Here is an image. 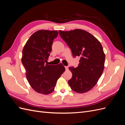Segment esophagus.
<instances>
[{
    "label": "esophagus",
    "instance_id": "34e87169",
    "mask_svg": "<svg viewBox=\"0 0 125 125\" xmlns=\"http://www.w3.org/2000/svg\"><path fill=\"white\" fill-rule=\"evenodd\" d=\"M65 67L66 70H68V68H69V67H68V66H65Z\"/></svg>",
    "mask_w": 125,
    "mask_h": 125
}]
</instances>
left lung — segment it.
Here are the masks:
<instances>
[{
  "label": "left lung",
  "mask_w": 125,
  "mask_h": 125,
  "mask_svg": "<svg viewBox=\"0 0 125 125\" xmlns=\"http://www.w3.org/2000/svg\"><path fill=\"white\" fill-rule=\"evenodd\" d=\"M58 32L71 49L74 57H81L77 67H69L73 77L68 84L74 92H88L96 85L104 70L105 55L102 45L91 34L84 30Z\"/></svg>",
  "instance_id": "1"
}]
</instances>
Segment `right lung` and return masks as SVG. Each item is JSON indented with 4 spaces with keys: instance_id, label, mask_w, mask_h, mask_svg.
I'll use <instances>...</instances> for the list:
<instances>
[{
    "instance_id": "add662e5",
    "label": "right lung",
    "mask_w": 125,
    "mask_h": 125,
    "mask_svg": "<svg viewBox=\"0 0 125 125\" xmlns=\"http://www.w3.org/2000/svg\"><path fill=\"white\" fill-rule=\"evenodd\" d=\"M57 31L41 30L33 33L22 51V63L26 70V77L36 92L48 94L54 91L57 81L65 71L62 63L48 65Z\"/></svg>"
}]
</instances>
